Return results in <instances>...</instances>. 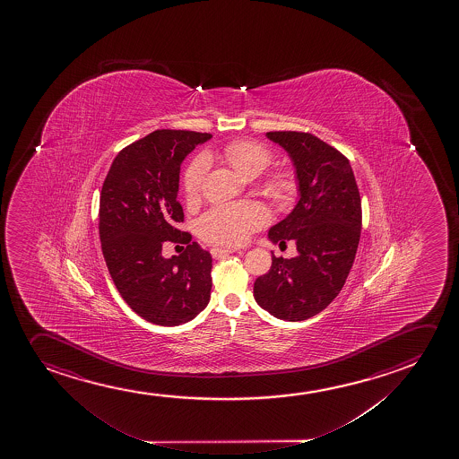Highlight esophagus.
I'll list each match as a JSON object with an SVG mask.
<instances>
[{
  "instance_id": "obj_1",
  "label": "esophagus",
  "mask_w": 459,
  "mask_h": 459,
  "mask_svg": "<svg viewBox=\"0 0 459 459\" xmlns=\"http://www.w3.org/2000/svg\"><path fill=\"white\" fill-rule=\"evenodd\" d=\"M234 253V250H227V248H219V247H214L212 250H211V255L214 257H223L228 256V255H231Z\"/></svg>"
}]
</instances>
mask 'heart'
Segmentation results:
<instances>
[{"instance_id": "1", "label": "heart", "mask_w": 459, "mask_h": 459, "mask_svg": "<svg viewBox=\"0 0 459 459\" xmlns=\"http://www.w3.org/2000/svg\"><path fill=\"white\" fill-rule=\"evenodd\" d=\"M221 158L238 171L240 177L253 179L261 175L270 162L272 152L264 143L251 139H238L225 143L221 150ZM208 158L196 156L183 175L184 195L194 202L200 195L204 175L208 171ZM265 194L276 203H289L299 194V179L294 171L278 169L264 178ZM269 221V212L255 202L221 204L209 209L198 221V232L212 244L238 247L250 238L251 232L263 228Z\"/></svg>"}]
</instances>
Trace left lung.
I'll return each mask as SVG.
<instances>
[{
    "instance_id": "1",
    "label": "left lung",
    "mask_w": 459,
    "mask_h": 459,
    "mask_svg": "<svg viewBox=\"0 0 459 459\" xmlns=\"http://www.w3.org/2000/svg\"><path fill=\"white\" fill-rule=\"evenodd\" d=\"M288 152L299 179L294 211L270 228L273 244L294 240L299 256L272 255V267L255 281V299L272 316L299 322L324 311L342 290L359 244L362 211L350 160L316 135L270 131Z\"/></svg>"
}]
</instances>
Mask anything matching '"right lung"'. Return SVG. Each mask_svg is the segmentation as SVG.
Returning a JSON list of instances; mask_svg holds the SVG:
<instances>
[{
  "label": "right lung",
  "instance_id": "obj_1",
  "mask_svg": "<svg viewBox=\"0 0 459 459\" xmlns=\"http://www.w3.org/2000/svg\"><path fill=\"white\" fill-rule=\"evenodd\" d=\"M212 135L158 129L123 148L110 165L100 195V240L117 290L129 307L154 325L177 326L208 306L212 257L189 232L178 202L184 158ZM165 241L187 243L169 260Z\"/></svg>",
  "mask_w": 459,
  "mask_h": 459
}]
</instances>
